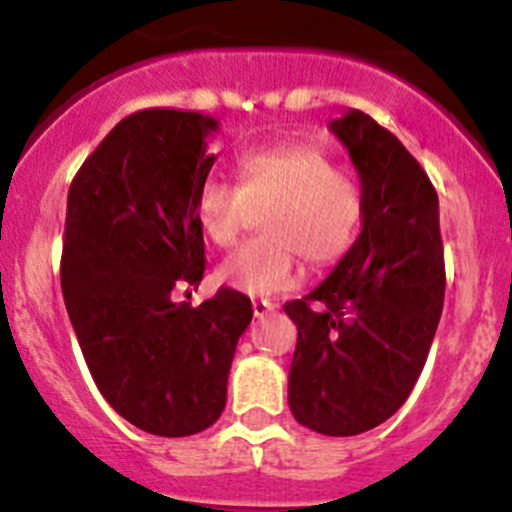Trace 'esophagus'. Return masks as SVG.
<instances>
[{
    "label": "esophagus",
    "instance_id": "obj_1",
    "mask_svg": "<svg viewBox=\"0 0 512 512\" xmlns=\"http://www.w3.org/2000/svg\"><path fill=\"white\" fill-rule=\"evenodd\" d=\"M274 302L271 300H253V315H256V318H264L266 312H271L274 310Z\"/></svg>",
    "mask_w": 512,
    "mask_h": 512
}]
</instances>
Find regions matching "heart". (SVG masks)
Returning a JSON list of instances; mask_svg holds the SVG:
<instances>
[{
    "label": "heart",
    "instance_id": "1",
    "mask_svg": "<svg viewBox=\"0 0 512 512\" xmlns=\"http://www.w3.org/2000/svg\"><path fill=\"white\" fill-rule=\"evenodd\" d=\"M238 184L205 179L194 194V217L212 246L241 241L261 215L264 238L246 243L217 269V279L246 295H274L310 266H333L359 241L366 192L351 169L336 166L312 140L253 146L235 156Z\"/></svg>",
    "mask_w": 512,
    "mask_h": 512
}]
</instances>
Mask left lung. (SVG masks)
<instances>
[{
	"label": "left lung",
	"mask_w": 512,
	"mask_h": 512,
	"mask_svg": "<svg viewBox=\"0 0 512 512\" xmlns=\"http://www.w3.org/2000/svg\"><path fill=\"white\" fill-rule=\"evenodd\" d=\"M366 192L359 241L323 284L287 302L297 325L289 410L325 436L372 431L408 400L443 310L438 194L400 140L361 110L328 122Z\"/></svg>",
	"instance_id": "left-lung-1"
}]
</instances>
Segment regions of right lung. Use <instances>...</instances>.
Returning <instances> with one entry per match:
<instances>
[{"label":"right lung","mask_w":512,"mask_h":512,"mask_svg":"<svg viewBox=\"0 0 512 512\" xmlns=\"http://www.w3.org/2000/svg\"><path fill=\"white\" fill-rule=\"evenodd\" d=\"M217 120L143 110L125 117L74 176L66 202L61 289L99 392L153 436L210 428L225 408L251 300L220 289L179 302L205 274L194 194L215 156Z\"/></svg>","instance_id":"right-lung-1"}]
</instances>
